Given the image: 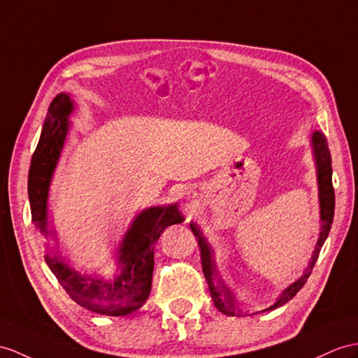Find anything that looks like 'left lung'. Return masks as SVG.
Returning <instances> with one entry per match:
<instances>
[{"instance_id": "obj_1", "label": "left lung", "mask_w": 358, "mask_h": 358, "mask_svg": "<svg viewBox=\"0 0 358 358\" xmlns=\"http://www.w3.org/2000/svg\"><path fill=\"white\" fill-rule=\"evenodd\" d=\"M313 147H315V156H316V164H317L320 219H322V228H320V235H319V240L316 245V250L311 257L310 266L305 268V273L302 275V278H299V280L293 282L290 287H287V289L281 293V296L278 298V301L272 305V307H268L264 311L281 307V305L289 302L293 296L302 289L303 284L307 282L308 276L311 275V270L316 264L317 257L320 254V249H322V246H324V243L328 237L331 224H333L334 203H336L334 188H333V169H331V153H329L327 138L324 134H320V132L313 134ZM189 226H191V231H193V234L196 235V238L199 241L203 275L206 278V282L209 287V292H211V298H213L215 308L222 311L226 316H238L240 311L237 310V307H235L234 296H232L231 290L224 285V282L219 278V273H217L213 250H211V248H209L206 238L203 237V232L200 231L199 226L194 223H191Z\"/></svg>"}]
</instances>
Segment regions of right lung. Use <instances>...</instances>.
I'll return each instance as SVG.
<instances>
[{"label":"right lung","instance_id":"right-lung-1","mask_svg":"<svg viewBox=\"0 0 358 358\" xmlns=\"http://www.w3.org/2000/svg\"><path fill=\"white\" fill-rule=\"evenodd\" d=\"M73 101L59 94L48 108L36 150L29 170V199L31 222L48 235L47 196L51 176L59 161L68 132V115ZM184 222L178 205L149 208L136 217L120 248L121 273L113 281L82 276L69 268L56 254L45 255V263L74 302L99 315L127 316L143 307L149 298L153 276V249L162 231L173 223Z\"/></svg>","mask_w":358,"mask_h":358}]
</instances>
